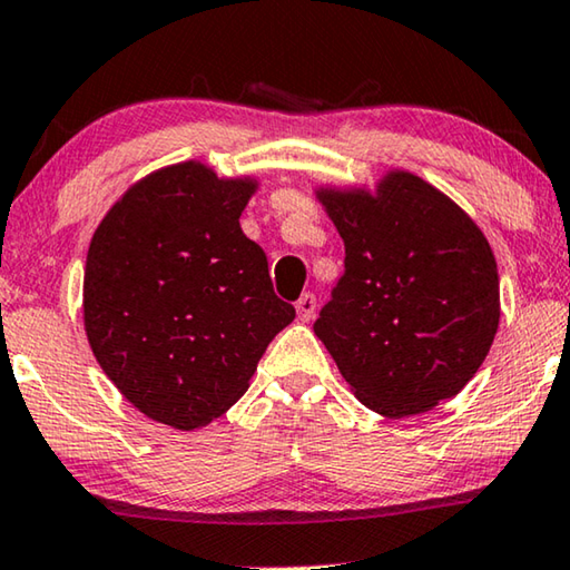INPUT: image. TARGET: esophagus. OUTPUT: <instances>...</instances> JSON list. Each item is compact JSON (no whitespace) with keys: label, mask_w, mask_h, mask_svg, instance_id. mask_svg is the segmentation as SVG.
Returning a JSON list of instances; mask_svg holds the SVG:
<instances>
[{"label":"esophagus","mask_w":570,"mask_h":570,"mask_svg":"<svg viewBox=\"0 0 570 570\" xmlns=\"http://www.w3.org/2000/svg\"><path fill=\"white\" fill-rule=\"evenodd\" d=\"M314 309H317V296L314 294H302V299L296 302V314H299L302 322H309L314 317Z\"/></svg>","instance_id":"34e87169"}]
</instances>
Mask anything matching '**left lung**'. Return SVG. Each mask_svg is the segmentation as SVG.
<instances>
[{"label":"left lung","mask_w":570,"mask_h":570,"mask_svg":"<svg viewBox=\"0 0 570 570\" xmlns=\"http://www.w3.org/2000/svg\"><path fill=\"white\" fill-rule=\"evenodd\" d=\"M345 240V274L314 334L355 399L385 419L454 399L500 324L494 253L469 215L405 169L375 185L320 187Z\"/></svg>","instance_id":"1"}]
</instances>
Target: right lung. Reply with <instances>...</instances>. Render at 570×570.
Returning a JSON list of instances; mask_svg holds the SVG:
<instances>
[{
  "label": "right lung",
  "mask_w": 570,
  "mask_h": 570,
  "mask_svg": "<svg viewBox=\"0 0 570 570\" xmlns=\"http://www.w3.org/2000/svg\"><path fill=\"white\" fill-rule=\"evenodd\" d=\"M256 189L179 161L126 189L90 238L88 345L151 421L193 431L218 419L296 317L274 294L264 248L240 230Z\"/></svg>",
  "instance_id": "1"
}]
</instances>
